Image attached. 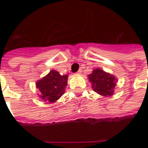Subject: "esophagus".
I'll return each mask as SVG.
<instances>
[{
  "instance_id": "esophagus-1",
  "label": "esophagus",
  "mask_w": 148,
  "mask_h": 148,
  "mask_svg": "<svg viewBox=\"0 0 148 148\" xmlns=\"http://www.w3.org/2000/svg\"><path fill=\"white\" fill-rule=\"evenodd\" d=\"M81 73H82V70H79V71L77 72V74H80Z\"/></svg>"
}]
</instances>
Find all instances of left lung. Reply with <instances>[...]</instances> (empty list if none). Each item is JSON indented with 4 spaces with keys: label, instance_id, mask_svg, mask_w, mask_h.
I'll return each mask as SVG.
<instances>
[{
    "label": "left lung",
    "instance_id": "left-lung-1",
    "mask_svg": "<svg viewBox=\"0 0 148 148\" xmlns=\"http://www.w3.org/2000/svg\"><path fill=\"white\" fill-rule=\"evenodd\" d=\"M89 79L92 82V88L97 93L103 96H111L113 93L115 82L116 80L113 75L101 69H96L89 75Z\"/></svg>",
    "mask_w": 148,
    "mask_h": 148
}]
</instances>
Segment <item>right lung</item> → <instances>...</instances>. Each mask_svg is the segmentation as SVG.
I'll use <instances>...</instances> for the list:
<instances>
[{"instance_id": "obj_1", "label": "right lung", "mask_w": 148, "mask_h": 148, "mask_svg": "<svg viewBox=\"0 0 148 148\" xmlns=\"http://www.w3.org/2000/svg\"><path fill=\"white\" fill-rule=\"evenodd\" d=\"M67 75H61L52 70L46 77L36 82V87L40 91V97L49 102H55L64 93L67 85Z\"/></svg>"}]
</instances>
